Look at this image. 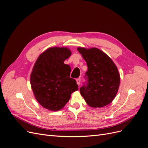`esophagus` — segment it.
I'll list each match as a JSON object with an SVG mask.
<instances>
[{
  "label": "esophagus",
  "mask_w": 148,
  "mask_h": 148,
  "mask_svg": "<svg viewBox=\"0 0 148 148\" xmlns=\"http://www.w3.org/2000/svg\"><path fill=\"white\" fill-rule=\"evenodd\" d=\"M76 81H77V84L78 85V86H79V84H80V82H81V80H80V79H79V78H77V79H76Z\"/></svg>",
  "instance_id": "obj_1"
}]
</instances>
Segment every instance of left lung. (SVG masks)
I'll return each mask as SVG.
<instances>
[{"label": "left lung", "instance_id": "1", "mask_svg": "<svg viewBox=\"0 0 148 148\" xmlns=\"http://www.w3.org/2000/svg\"><path fill=\"white\" fill-rule=\"evenodd\" d=\"M88 65L87 86L80 88L87 104L101 108L112 102L118 92L120 77L117 66L106 53L92 47H78Z\"/></svg>", "mask_w": 148, "mask_h": 148}]
</instances>
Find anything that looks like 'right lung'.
I'll list each match as a JSON object with an SVG mask.
<instances>
[{
  "label": "right lung",
  "mask_w": 148,
  "mask_h": 148,
  "mask_svg": "<svg viewBox=\"0 0 148 148\" xmlns=\"http://www.w3.org/2000/svg\"><path fill=\"white\" fill-rule=\"evenodd\" d=\"M71 54L67 47H50L36 61L30 83L36 99L44 108L60 110L70 100L71 93L78 90L76 80L70 77V66L64 63Z\"/></svg>",
  "instance_id": "add662e5"
}]
</instances>
